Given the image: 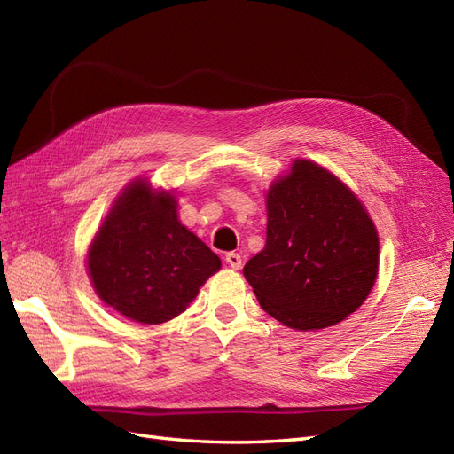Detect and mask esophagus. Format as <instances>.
<instances>
[{
    "label": "esophagus",
    "instance_id": "1",
    "mask_svg": "<svg viewBox=\"0 0 454 454\" xmlns=\"http://www.w3.org/2000/svg\"><path fill=\"white\" fill-rule=\"evenodd\" d=\"M225 261H227V265L232 267V269H240L242 267V257L239 254H235V252H229L225 255Z\"/></svg>",
    "mask_w": 454,
    "mask_h": 454
}]
</instances>
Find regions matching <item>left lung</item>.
I'll list each match as a JSON object with an SVG mask.
<instances>
[{"label": "left lung", "mask_w": 454, "mask_h": 454, "mask_svg": "<svg viewBox=\"0 0 454 454\" xmlns=\"http://www.w3.org/2000/svg\"><path fill=\"white\" fill-rule=\"evenodd\" d=\"M377 272V229L360 199L297 159L272 182L265 248L244 265L261 309L297 332L335 325L362 307Z\"/></svg>", "instance_id": "8db88e82"}]
</instances>
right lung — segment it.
Wrapping results in <instances>:
<instances>
[{"label":"right lung","mask_w":454,"mask_h":454,"mask_svg":"<svg viewBox=\"0 0 454 454\" xmlns=\"http://www.w3.org/2000/svg\"><path fill=\"white\" fill-rule=\"evenodd\" d=\"M87 267L106 305L134 322L162 324L189 307L222 259L180 223L170 191L136 180L96 232Z\"/></svg>","instance_id":"obj_1"}]
</instances>
